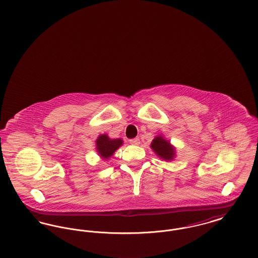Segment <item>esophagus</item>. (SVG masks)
<instances>
[{
  "label": "esophagus",
  "mask_w": 258,
  "mask_h": 258,
  "mask_svg": "<svg viewBox=\"0 0 258 258\" xmlns=\"http://www.w3.org/2000/svg\"><path fill=\"white\" fill-rule=\"evenodd\" d=\"M130 143L133 144V145H139L140 144V139H139V137H135V138H133V139L130 140Z\"/></svg>",
  "instance_id": "34e87169"
}]
</instances>
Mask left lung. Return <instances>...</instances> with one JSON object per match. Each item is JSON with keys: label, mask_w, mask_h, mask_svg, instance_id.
Here are the masks:
<instances>
[{"label": "left lung", "mask_w": 258, "mask_h": 258, "mask_svg": "<svg viewBox=\"0 0 258 258\" xmlns=\"http://www.w3.org/2000/svg\"><path fill=\"white\" fill-rule=\"evenodd\" d=\"M151 148L162 160H172L175 158V148L172 146L168 140H165L161 135L156 136V138L151 143Z\"/></svg>", "instance_id": "1"}]
</instances>
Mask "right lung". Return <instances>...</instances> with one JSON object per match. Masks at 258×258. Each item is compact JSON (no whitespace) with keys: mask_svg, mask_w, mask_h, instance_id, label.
Returning a JSON list of instances; mask_svg holds the SVG:
<instances>
[{"mask_svg":"<svg viewBox=\"0 0 258 258\" xmlns=\"http://www.w3.org/2000/svg\"><path fill=\"white\" fill-rule=\"evenodd\" d=\"M96 145L98 155L103 160H108L113 156L114 152L123 145V140L120 138L110 139L106 135H99L96 141Z\"/></svg>","mask_w":258,"mask_h":258,"instance_id":"add662e5","label":"right lung"}]
</instances>
